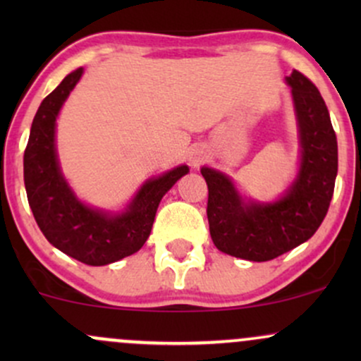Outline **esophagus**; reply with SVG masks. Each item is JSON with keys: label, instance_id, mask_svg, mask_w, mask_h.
Returning a JSON list of instances; mask_svg holds the SVG:
<instances>
[{"label": "esophagus", "instance_id": "esophagus-1", "mask_svg": "<svg viewBox=\"0 0 361 361\" xmlns=\"http://www.w3.org/2000/svg\"><path fill=\"white\" fill-rule=\"evenodd\" d=\"M200 161H202V157L198 156V154H193L192 156V164H193V166H198V163H200Z\"/></svg>", "mask_w": 361, "mask_h": 361}]
</instances>
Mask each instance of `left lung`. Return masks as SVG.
<instances>
[{"instance_id":"left-lung-1","label":"left lung","mask_w":361,"mask_h":361,"mask_svg":"<svg viewBox=\"0 0 361 361\" xmlns=\"http://www.w3.org/2000/svg\"><path fill=\"white\" fill-rule=\"evenodd\" d=\"M300 128L302 163L295 183L275 204H244L233 181L202 168L209 186L207 217L212 241L226 255L270 261L314 235L324 221L338 175V142L329 111L307 76L287 78Z\"/></svg>"}]
</instances>
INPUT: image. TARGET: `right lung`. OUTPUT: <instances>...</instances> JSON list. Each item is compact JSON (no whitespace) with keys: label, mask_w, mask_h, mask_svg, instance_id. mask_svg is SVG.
<instances>
[{"label":"right lung","mask_w":361,"mask_h":361,"mask_svg":"<svg viewBox=\"0 0 361 361\" xmlns=\"http://www.w3.org/2000/svg\"><path fill=\"white\" fill-rule=\"evenodd\" d=\"M81 74L82 68L68 74L40 103L23 154V180L28 205L47 241L81 263L102 267L144 246L161 198L188 173V166H178L149 180L120 215L82 205L61 175L54 144L56 117Z\"/></svg>","instance_id":"1"}]
</instances>
